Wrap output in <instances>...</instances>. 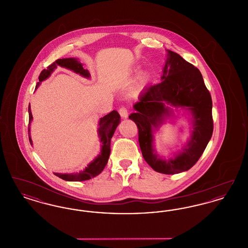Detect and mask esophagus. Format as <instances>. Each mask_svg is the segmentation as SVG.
<instances>
[{
  "label": "esophagus",
  "mask_w": 248,
  "mask_h": 248,
  "mask_svg": "<svg viewBox=\"0 0 248 248\" xmlns=\"http://www.w3.org/2000/svg\"><path fill=\"white\" fill-rule=\"evenodd\" d=\"M119 113L122 118L125 119L128 117V109L125 107H121L119 108Z\"/></svg>",
  "instance_id": "obj_1"
}]
</instances>
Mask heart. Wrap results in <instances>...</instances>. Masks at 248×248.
I'll use <instances>...</instances> for the list:
<instances>
[{
  "mask_svg": "<svg viewBox=\"0 0 248 248\" xmlns=\"http://www.w3.org/2000/svg\"><path fill=\"white\" fill-rule=\"evenodd\" d=\"M144 83H145V78L142 77V78H140V82L137 84V86H136V90H137V91H138V90H140L142 87H143V85H144Z\"/></svg>",
  "mask_w": 248,
  "mask_h": 248,
  "instance_id": "heart-1",
  "label": "heart"
}]
</instances>
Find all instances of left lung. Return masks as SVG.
<instances>
[{
    "label": "left lung",
    "mask_w": 248,
    "mask_h": 248,
    "mask_svg": "<svg viewBox=\"0 0 248 248\" xmlns=\"http://www.w3.org/2000/svg\"><path fill=\"white\" fill-rule=\"evenodd\" d=\"M162 82L148 87L134 105L129 119L139 129V142L145 161L156 172L174 175L189 170L200 159L212 137V98L200 71L178 54L167 50ZM166 104L186 108L193 114V131L183 152L166 161L153 148L154 128L171 111Z\"/></svg>",
    "instance_id": "obj_1"
}]
</instances>
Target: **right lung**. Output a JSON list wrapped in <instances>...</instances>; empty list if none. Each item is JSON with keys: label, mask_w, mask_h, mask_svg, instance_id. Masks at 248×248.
Segmentation results:
<instances>
[{"label": "right lung", "mask_w": 248, "mask_h": 248, "mask_svg": "<svg viewBox=\"0 0 248 248\" xmlns=\"http://www.w3.org/2000/svg\"><path fill=\"white\" fill-rule=\"evenodd\" d=\"M58 66L69 69L76 73H79L83 77H86V78L90 77L89 71L83 69V65L78 61V59L74 58L59 59L56 60L55 62H53L51 65H49L46 70L45 69L40 73L39 83H37L36 88L38 87V85L41 83V82L47 79L50 74ZM120 119L121 117L116 110H112L111 112H109L108 114L100 119L98 124H99L98 135L100 138V141L102 142L101 151H100V154H98V156L95 157L93 162H91L89 165H87V167H85L84 170L79 173H72V174H59V173H54V174L57 177L67 181H83L99 175L102 172V170L105 168L108 163L109 154H110V140L115 132L116 127L118 126ZM31 120H32V114H31V107L29 106V140L31 144L32 145V140L31 139V133H30L31 132L30 124Z\"/></svg>", "instance_id": "1"}]
</instances>
